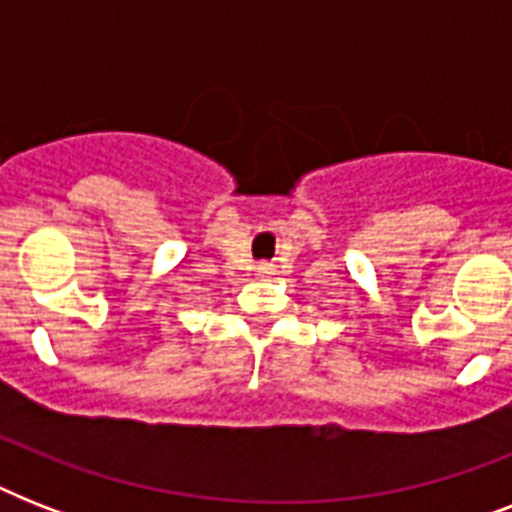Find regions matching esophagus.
I'll list each match as a JSON object with an SVG mask.
<instances>
[{"label": "esophagus", "instance_id": "obj_1", "mask_svg": "<svg viewBox=\"0 0 512 512\" xmlns=\"http://www.w3.org/2000/svg\"><path fill=\"white\" fill-rule=\"evenodd\" d=\"M271 273H273V268L268 263L257 265V276H263V279H265V276H271Z\"/></svg>", "mask_w": 512, "mask_h": 512}]
</instances>
